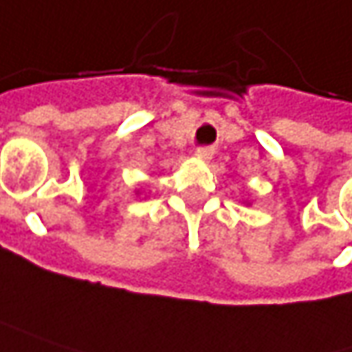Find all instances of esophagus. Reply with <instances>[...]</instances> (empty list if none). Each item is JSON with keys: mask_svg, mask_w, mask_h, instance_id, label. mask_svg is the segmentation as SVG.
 I'll list each match as a JSON object with an SVG mask.
<instances>
[{"mask_svg": "<svg viewBox=\"0 0 352 352\" xmlns=\"http://www.w3.org/2000/svg\"><path fill=\"white\" fill-rule=\"evenodd\" d=\"M196 158L198 160H202V162H208L210 158H212V154H214V150L212 148H208V146H202V148H196Z\"/></svg>", "mask_w": 352, "mask_h": 352, "instance_id": "obj_1", "label": "esophagus"}]
</instances>
